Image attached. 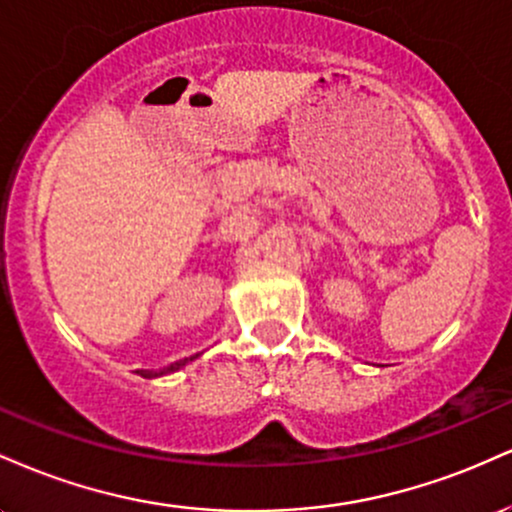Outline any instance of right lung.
I'll return each mask as SVG.
<instances>
[{
    "mask_svg": "<svg viewBox=\"0 0 512 512\" xmlns=\"http://www.w3.org/2000/svg\"><path fill=\"white\" fill-rule=\"evenodd\" d=\"M197 356H199V354H197ZM197 356L182 358V361H175V363H170V366H166V368H158V370H137V373L142 375V378H161V375L175 373V370H180L182 366H187V363H190V361H195Z\"/></svg>",
    "mask_w": 512,
    "mask_h": 512,
    "instance_id": "obj_1",
    "label": "right lung"
}]
</instances>
